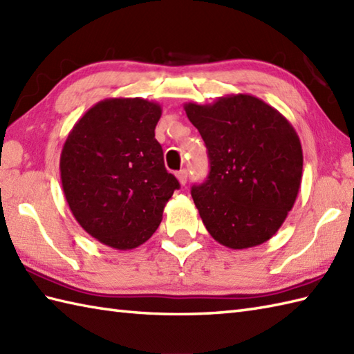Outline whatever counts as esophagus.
Returning a JSON list of instances; mask_svg holds the SVG:
<instances>
[{"label": "esophagus", "instance_id": "obj_1", "mask_svg": "<svg viewBox=\"0 0 354 354\" xmlns=\"http://www.w3.org/2000/svg\"><path fill=\"white\" fill-rule=\"evenodd\" d=\"M187 176H189V173H187V170H185V169L179 170V171L176 173V178H178V181H179V184H181V185H185V183H187Z\"/></svg>", "mask_w": 354, "mask_h": 354}]
</instances>
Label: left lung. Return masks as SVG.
I'll return each instance as SVG.
<instances>
[{"label":"left lung","mask_w":354,"mask_h":354,"mask_svg":"<svg viewBox=\"0 0 354 354\" xmlns=\"http://www.w3.org/2000/svg\"><path fill=\"white\" fill-rule=\"evenodd\" d=\"M204 140L209 175L192 198L212 237L231 250L268 242L295 204L303 176L301 141L281 112L251 94L185 103Z\"/></svg>","instance_id":"8db88e82"}]
</instances>
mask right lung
<instances>
[{
  "label": "right lung",
  "instance_id": "1",
  "mask_svg": "<svg viewBox=\"0 0 354 354\" xmlns=\"http://www.w3.org/2000/svg\"><path fill=\"white\" fill-rule=\"evenodd\" d=\"M161 104L104 99L73 126L61 153V181L74 219L100 243L126 251L150 239L178 179L155 140Z\"/></svg>",
  "mask_w": 354,
  "mask_h": 354
}]
</instances>
